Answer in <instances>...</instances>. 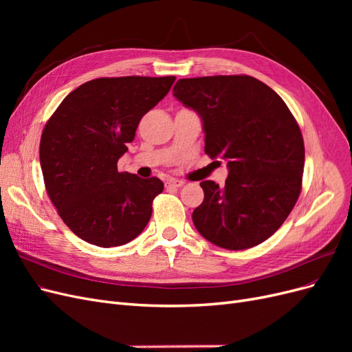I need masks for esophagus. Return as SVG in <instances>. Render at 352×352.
<instances>
[{
	"label": "esophagus",
	"instance_id": "34e87169",
	"mask_svg": "<svg viewBox=\"0 0 352 352\" xmlns=\"http://www.w3.org/2000/svg\"><path fill=\"white\" fill-rule=\"evenodd\" d=\"M184 185H185V182H184V180H180V179H168L166 182L167 188H180Z\"/></svg>",
	"mask_w": 352,
	"mask_h": 352
}]
</instances>
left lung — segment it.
Instances as JSON below:
<instances>
[{"mask_svg":"<svg viewBox=\"0 0 352 352\" xmlns=\"http://www.w3.org/2000/svg\"><path fill=\"white\" fill-rule=\"evenodd\" d=\"M173 95L201 117L206 154L229 167L225 186L201 182L197 230L233 251L264 242L301 194L305 153L295 117L270 87L247 74L179 79Z\"/></svg>","mask_w":352,"mask_h":352,"instance_id":"obj_1","label":"left lung"}]
</instances>
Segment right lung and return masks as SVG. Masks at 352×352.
Instances as JSON below:
<instances>
[{
    "instance_id": "add662e5",
    "label": "right lung",
    "mask_w": 352,
    "mask_h": 352,
    "mask_svg": "<svg viewBox=\"0 0 352 352\" xmlns=\"http://www.w3.org/2000/svg\"><path fill=\"white\" fill-rule=\"evenodd\" d=\"M175 76L100 78L61 101L41 136L45 189L58 216L80 239L102 248L135 239L163 192L158 177L119 172L145 113L162 101Z\"/></svg>"
}]
</instances>
